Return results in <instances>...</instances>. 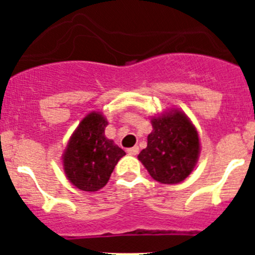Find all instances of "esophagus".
<instances>
[{"instance_id":"esophagus-1","label":"esophagus","mask_w":255,"mask_h":255,"mask_svg":"<svg viewBox=\"0 0 255 255\" xmlns=\"http://www.w3.org/2000/svg\"><path fill=\"white\" fill-rule=\"evenodd\" d=\"M139 153V147L138 145H135V147H132V148H129V149H128V154H130V155H136Z\"/></svg>"}]
</instances>
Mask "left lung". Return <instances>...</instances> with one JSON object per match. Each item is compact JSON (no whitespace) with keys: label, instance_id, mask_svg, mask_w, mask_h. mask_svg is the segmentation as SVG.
Instances as JSON below:
<instances>
[{"label":"left lung","instance_id":"left-lung-1","mask_svg":"<svg viewBox=\"0 0 255 255\" xmlns=\"http://www.w3.org/2000/svg\"><path fill=\"white\" fill-rule=\"evenodd\" d=\"M153 131L138 159L161 184H179L194 170L199 158L198 131L184 112L171 110L152 117Z\"/></svg>","mask_w":255,"mask_h":255}]
</instances>
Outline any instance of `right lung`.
<instances>
[{"instance_id":"obj_1","label":"right lung","mask_w":255,"mask_h":255,"mask_svg":"<svg viewBox=\"0 0 255 255\" xmlns=\"http://www.w3.org/2000/svg\"><path fill=\"white\" fill-rule=\"evenodd\" d=\"M107 120L91 112L79 124L62 154L66 177L83 191H97L110 180L117 162L126 154L114 140L105 136Z\"/></svg>"}]
</instances>
